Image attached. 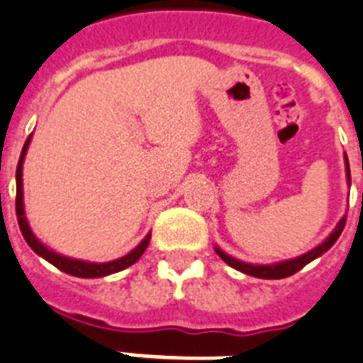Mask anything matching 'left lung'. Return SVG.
I'll list each match as a JSON object with an SVG mask.
<instances>
[{
	"instance_id": "1",
	"label": "left lung",
	"mask_w": 363,
	"mask_h": 363,
	"mask_svg": "<svg viewBox=\"0 0 363 363\" xmlns=\"http://www.w3.org/2000/svg\"><path fill=\"white\" fill-rule=\"evenodd\" d=\"M347 179L348 182H350V167H348V160H347ZM345 225H347V215L339 220V225L335 226V230L331 232V234H329V236L325 238L320 245H318V247L311 249V251H308V253H304V255L289 259V261L276 262V264H251V262L238 261V259H234V257L226 255L223 249L215 247V251H217V255L220 257L228 267L236 268V270H240V272L249 274V276H255V278H262V280H281V278L293 276V274L298 272L301 268L306 267L308 262L318 259L320 255H323V253H325V251H328V249L337 242V240H339Z\"/></svg>"
}]
</instances>
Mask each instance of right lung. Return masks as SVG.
<instances>
[{"instance_id":"right-lung-1","label":"right lung","mask_w":363,"mask_h":363,"mask_svg":"<svg viewBox=\"0 0 363 363\" xmlns=\"http://www.w3.org/2000/svg\"><path fill=\"white\" fill-rule=\"evenodd\" d=\"M30 138L32 137L26 138L24 148H22L21 160H18V165H16V218H18V226H21L22 236H24L28 245L34 249L38 255L43 257L47 262H51L52 267H57L59 270H62V272L70 274V276H76V278H102V276L120 272L123 268L135 264V262L140 259V255L145 253V249L148 247V243H150V234H148L143 242L138 243L131 253H127L125 257H121V259H116V261L110 262H87L79 261V259H70V257L59 255V253H55L52 249L47 247L45 243H41L40 240L34 236V232H32V228L28 225L26 213H24V196H22V163H24V156H26Z\"/></svg>"}]
</instances>
